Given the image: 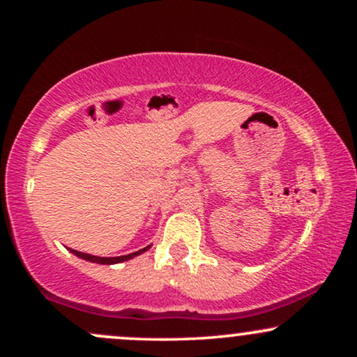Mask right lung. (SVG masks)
I'll list each match as a JSON object with an SVG mask.
<instances>
[{
	"instance_id": "obj_1",
	"label": "right lung",
	"mask_w": 357,
	"mask_h": 357,
	"mask_svg": "<svg viewBox=\"0 0 357 357\" xmlns=\"http://www.w3.org/2000/svg\"><path fill=\"white\" fill-rule=\"evenodd\" d=\"M149 247H146V248H141V250H138V252H135V253H130V255H121V257H112V258H105V257H96V255H89V253H82V252H76V250H73V248H70V250L75 253L76 257H79V258H84V260H87V261H92V263H100V265H114V263H121V261H126V260H130V258H133V257H136V255H139V253H143V252H146L148 250Z\"/></svg>"
}]
</instances>
